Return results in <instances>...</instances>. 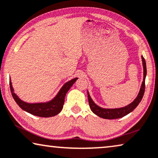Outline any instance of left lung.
<instances>
[{
	"label": "left lung",
	"instance_id": "8db88e82",
	"mask_svg": "<svg viewBox=\"0 0 158 158\" xmlns=\"http://www.w3.org/2000/svg\"><path fill=\"white\" fill-rule=\"evenodd\" d=\"M142 60H143V72H144L143 81V83H142L141 88L140 89H139L138 95H137V97L135 98V100L133 101L132 103L128 104L127 106H124V107L115 108V109L102 108L98 105H97V104L93 102L87 91L89 104L90 109L93 112V113H94L95 114H97V116H99V117H102V118L107 119H114L121 118V117H124L125 115L128 114L129 113L132 112V111L137 107V105L139 104V102H141L142 99H143L144 93H145V77L147 75L146 62L143 56H142Z\"/></svg>",
	"mask_w": 158,
	"mask_h": 158
}]
</instances>
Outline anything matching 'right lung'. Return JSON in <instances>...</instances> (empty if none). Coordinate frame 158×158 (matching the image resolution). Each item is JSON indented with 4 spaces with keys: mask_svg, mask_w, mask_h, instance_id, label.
Instances as JSON below:
<instances>
[{
    "mask_svg": "<svg viewBox=\"0 0 158 158\" xmlns=\"http://www.w3.org/2000/svg\"><path fill=\"white\" fill-rule=\"evenodd\" d=\"M78 78H74L64 84L57 95L52 100L44 103H27L22 101L14 93L11 81H10V88L12 96L15 102L22 110L35 116L41 117H54L61 112L64 104L66 93Z\"/></svg>",
    "mask_w": 158,
    "mask_h": 158,
    "instance_id": "1",
    "label": "right lung"
}]
</instances>
